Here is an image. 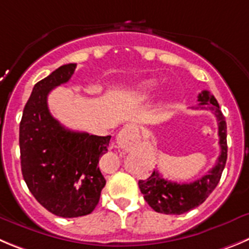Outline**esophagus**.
I'll return each mask as SVG.
<instances>
[{
    "label": "esophagus",
    "mask_w": 249,
    "mask_h": 249,
    "mask_svg": "<svg viewBox=\"0 0 249 249\" xmlns=\"http://www.w3.org/2000/svg\"><path fill=\"white\" fill-rule=\"evenodd\" d=\"M134 129H135V127L131 126V125H127V126H125L124 129H123L122 131L119 132V135H118V142H119V143L124 142L125 138L129 135L130 132H134Z\"/></svg>",
    "instance_id": "34e87169"
}]
</instances>
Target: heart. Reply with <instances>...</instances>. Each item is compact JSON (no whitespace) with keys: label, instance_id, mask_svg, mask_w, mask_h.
<instances>
[{"label":"heart","instance_id":"1","mask_svg":"<svg viewBox=\"0 0 249 249\" xmlns=\"http://www.w3.org/2000/svg\"><path fill=\"white\" fill-rule=\"evenodd\" d=\"M153 86H155V82H153L152 80H148V81H146V82L141 83V85H140V89L148 90V89H151V88H152Z\"/></svg>","mask_w":249,"mask_h":249}]
</instances>
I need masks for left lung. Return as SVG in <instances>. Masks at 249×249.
<instances>
[{
    "mask_svg": "<svg viewBox=\"0 0 249 249\" xmlns=\"http://www.w3.org/2000/svg\"><path fill=\"white\" fill-rule=\"evenodd\" d=\"M199 107L195 109H206L215 114L219 125L220 156L216 164L200 179L188 184L171 182L163 179L159 171H153L150 177L139 180V188L143 194V199L148 205L157 213L167 215H180L192 209L196 208L206 200L219 184L222 171L227 160V127L224 114L220 110V106L215 97L210 92L203 90L198 96Z\"/></svg>",
    "mask_w": 249,
    "mask_h": 249,
    "instance_id": "8db88e82",
    "label": "left lung"
}]
</instances>
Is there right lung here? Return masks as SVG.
I'll return each mask as SVG.
<instances>
[{
  "mask_svg": "<svg viewBox=\"0 0 249 249\" xmlns=\"http://www.w3.org/2000/svg\"><path fill=\"white\" fill-rule=\"evenodd\" d=\"M76 64L51 72L33 88L19 124L22 174L40 205L61 217L92 213L106 179L98 167L111 136L89 135L62 126L50 114L48 94L66 83Z\"/></svg>",
  "mask_w": 249,
  "mask_h": 249,
  "instance_id": "1",
  "label": "right lung"
}]
</instances>
